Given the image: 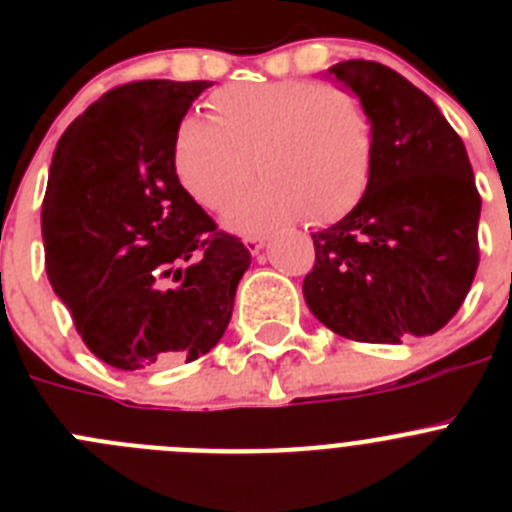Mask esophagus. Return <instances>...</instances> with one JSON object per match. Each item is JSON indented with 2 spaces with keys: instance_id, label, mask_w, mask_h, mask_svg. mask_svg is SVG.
<instances>
[{
  "instance_id": "esophagus-1",
  "label": "esophagus",
  "mask_w": 512,
  "mask_h": 512,
  "mask_svg": "<svg viewBox=\"0 0 512 512\" xmlns=\"http://www.w3.org/2000/svg\"><path fill=\"white\" fill-rule=\"evenodd\" d=\"M243 243H246L248 253H253V256H256V253H259L261 248H264L266 238H264V235H248V238Z\"/></svg>"
}]
</instances>
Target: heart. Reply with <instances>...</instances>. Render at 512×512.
Instances as JSON below:
<instances>
[{"mask_svg":"<svg viewBox=\"0 0 512 512\" xmlns=\"http://www.w3.org/2000/svg\"><path fill=\"white\" fill-rule=\"evenodd\" d=\"M187 117L174 140L176 179L207 210L233 205L256 176L264 182L225 215L238 233L295 217L330 223L359 202L372 166V120L351 89L310 79L243 81Z\"/></svg>","mask_w":512,"mask_h":512,"instance_id":"b5f03b06","label":"heart"}]
</instances>
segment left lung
Masks as SVG:
<instances>
[{
    "instance_id": "left-lung-1",
    "label": "left lung",
    "mask_w": 512,
    "mask_h": 512,
    "mask_svg": "<svg viewBox=\"0 0 512 512\" xmlns=\"http://www.w3.org/2000/svg\"><path fill=\"white\" fill-rule=\"evenodd\" d=\"M364 102L372 166L359 205L312 233L307 307L351 341L402 343L433 336L472 287L482 200L467 148L431 97L374 61L328 74Z\"/></svg>"
}]
</instances>
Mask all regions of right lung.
<instances>
[{"mask_svg":"<svg viewBox=\"0 0 512 512\" xmlns=\"http://www.w3.org/2000/svg\"><path fill=\"white\" fill-rule=\"evenodd\" d=\"M212 81L117 87L58 140L43 200L45 271L104 364L194 361L223 338L251 253L179 184L174 140Z\"/></svg>","mask_w":512,"mask_h":512,"instance_id":"add662e5","label":"right lung"}]
</instances>
